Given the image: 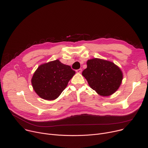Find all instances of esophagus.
<instances>
[{"label":"esophagus","mask_w":148,"mask_h":148,"mask_svg":"<svg viewBox=\"0 0 148 148\" xmlns=\"http://www.w3.org/2000/svg\"><path fill=\"white\" fill-rule=\"evenodd\" d=\"M76 72L77 73H81V72H82V69H77V70H76Z\"/></svg>","instance_id":"34e87169"}]
</instances>
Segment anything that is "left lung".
Returning a JSON list of instances; mask_svg holds the SVG:
<instances>
[{
    "mask_svg": "<svg viewBox=\"0 0 148 148\" xmlns=\"http://www.w3.org/2000/svg\"><path fill=\"white\" fill-rule=\"evenodd\" d=\"M82 75L91 88L103 96L114 93L123 80L121 69L112 62L99 58L87 61Z\"/></svg>",
    "mask_w": 148,
    "mask_h": 148,
    "instance_id": "obj_1",
    "label": "left lung"
}]
</instances>
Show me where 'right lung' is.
<instances>
[{
	"instance_id": "1",
	"label": "right lung",
	"mask_w": 148,
	"mask_h": 148,
	"mask_svg": "<svg viewBox=\"0 0 148 148\" xmlns=\"http://www.w3.org/2000/svg\"><path fill=\"white\" fill-rule=\"evenodd\" d=\"M75 73L71 66L62 63L58 60L42 64L32 77L33 88L41 98L54 100L66 88Z\"/></svg>"
}]
</instances>
